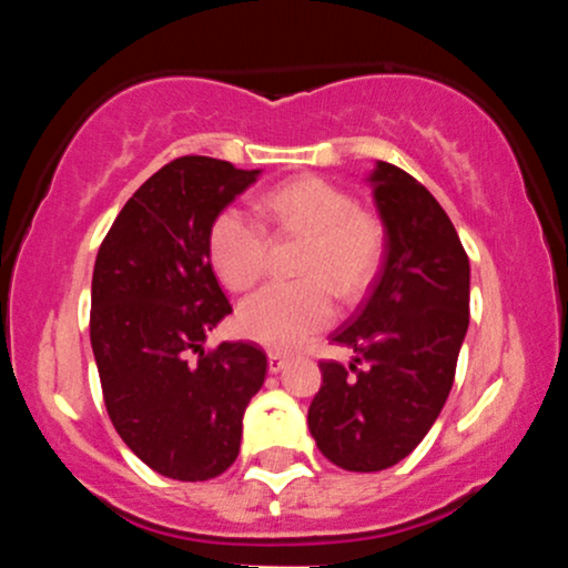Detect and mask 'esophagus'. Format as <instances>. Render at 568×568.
Returning a JSON list of instances; mask_svg holds the SVG:
<instances>
[{"mask_svg": "<svg viewBox=\"0 0 568 568\" xmlns=\"http://www.w3.org/2000/svg\"><path fill=\"white\" fill-rule=\"evenodd\" d=\"M285 366H288V357L280 355V352H270V374H280Z\"/></svg>", "mask_w": 568, "mask_h": 568, "instance_id": "esophagus-1", "label": "esophagus"}]
</instances>
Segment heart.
<instances>
[{
  "label": "heart",
  "instance_id": "b5f03b06",
  "mask_svg": "<svg viewBox=\"0 0 568 568\" xmlns=\"http://www.w3.org/2000/svg\"><path fill=\"white\" fill-rule=\"evenodd\" d=\"M258 211L277 234H298L306 243L296 275L302 283H272L245 298L240 331L270 349H293L321 334L334 317L331 291L355 302L379 272L384 230L374 213L361 211L352 194L325 179H293L266 192ZM211 264L226 288L245 291L264 275L270 237L256 219L226 207L207 234Z\"/></svg>",
  "mask_w": 568,
  "mask_h": 568
}]
</instances>
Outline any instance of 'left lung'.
Returning a JSON list of instances; mask_svg holds the SVG:
<instances>
[{
  "label": "left lung",
  "instance_id": "1",
  "mask_svg": "<svg viewBox=\"0 0 568 568\" xmlns=\"http://www.w3.org/2000/svg\"><path fill=\"white\" fill-rule=\"evenodd\" d=\"M387 232L384 264L357 315L334 334L355 349L323 361L310 433L349 473L387 470L419 446L452 393L470 323V262L452 219L414 175L376 162L368 175Z\"/></svg>",
  "mask_w": 568,
  "mask_h": 568
}]
</instances>
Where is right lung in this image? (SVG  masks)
Returning a JSON list of instances; mask_svg holds the SVG:
<instances>
[{"mask_svg": "<svg viewBox=\"0 0 568 568\" xmlns=\"http://www.w3.org/2000/svg\"><path fill=\"white\" fill-rule=\"evenodd\" d=\"M262 171L189 154L125 202L95 256L90 293L103 403L143 465L173 480L216 478L237 459L266 355L205 338L232 312L211 266L213 219Z\"/></svg>", "mask_w": 568, "mask_h": 568, "instance_id": "obj_1", "label": "right lung"}]
</instances>
